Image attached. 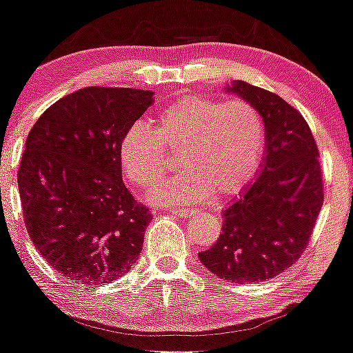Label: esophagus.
Segmentation results:
<instances>
[{
  "label": "esophagus",
  "mask_w": 353,
  "mask_h": 353,
  "mask_svg": "<svg viewBox=\"0 0 353 353\" xmlns=\"http://www.w3.org/2000/svg\"><path fill=\"white\" fill-rule=\"evenodd\" d=\"M174 215H179V216H191L196 213V210L193 208H172Z\"/></svg>",
  "instance_id": "34e87169"
}]
</instances>
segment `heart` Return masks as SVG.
<instances>
[{
    "instance_id": "obj_1",
    "label": "heart",
    "mask_w": 353,
    "mask_h": 353,
    "mask_svg": "<svg viewBox=\"0 0 353 353\" xmlns=\"http://www.w3.org/2000/svg\"><path fill=\"white\" fill-rule=\"evenodd\" d=\"M265 140V121L251 102L183 95L160 110L155 131L137 123L123 134L119 160L124 174L147 190L165 174V150H179L181 172L148 198L157 205H186L210 193H241L261 165Z\"/></svg>"
}]
</instances>
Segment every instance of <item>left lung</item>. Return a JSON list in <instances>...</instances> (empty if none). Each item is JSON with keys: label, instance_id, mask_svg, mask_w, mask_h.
Wrapping results in <instances>:
<instances>
[{"label": "left lung", "instance_id": "8db88e82", "mask_svg": "<svg viewBox=\"0 0 353 353\" xmlns=\"http://www.w3.org/2000/svg\"><path fill=\"white\" fill-rule=\"evenodd\" d=\"M225 90L261 112L265 157L256 179L223 210L216 243L198 258L219 279L244 285L273 279L301 258L323 206V177L318 145L297 109L243 80Z\"/></svg>", "mask_w": 353, "mask_h": 353}]
</instances>
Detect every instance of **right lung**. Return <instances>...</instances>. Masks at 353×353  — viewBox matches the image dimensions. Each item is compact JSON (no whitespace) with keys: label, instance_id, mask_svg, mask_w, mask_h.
<instances>
[{"label":"right lung","instance_id":"right-lung-1","mask_svg":"<svg viewBox=\"0 0 353 353\" xmlns=\"http://www.w3.org/2000/svg\"><path fill=\"white\" fill-rule=\"evenodd\" d=\"M154 92L87 87L59 99L32 126L19 167L25 227L42 258L81 285L133 268L152 215L121 176L123 134Z\"/></svg>","mask_w":353,"mask_h":353}]
</instances>
